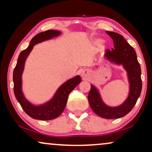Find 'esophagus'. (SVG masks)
Here are the masks:
<instances>
[{
  "label": "esophagus",
  "mask_w": 152,
  "mask_h": 152,
  "mask_svg": "<svg viewBox=\"0 0 152 152\" xmlns=\"http://www.w3.org/2000/svg\"><path fill=\"white\" fill-rule=\"evenodd\" d=\"M89 75H90V71L88 70H82V72H81V75L84 78H86L88 77Z\"/></svg>",
  "instance_id": "34e87169"
}]
</instances>
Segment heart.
<instances>
[{"mask_svg": "<svg viewBox=\"0 0 152 152\" xmlns=\"http://www.w3.org/2000/svg\"><path fill=\"white\" fill-rule=\"evenodd\" d=\"M91 41H92V43H97L98 42V41H99L98 39L93 38L92 39H91ZM101 43H103V42H102V41H101Z\"/></svg>", "mask_w": 152, "mask_h": 152, "instance_id": "heart-1", "label": "heart"}]
</instances>
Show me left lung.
<instances>
[{"instance_id":"1","label":"left lung","mask_w":152,"mask_h":152,"mask_svg":"<svg viewBox=\"0 0 152 152\" xmlns=\"http://www.w3.org/2000/svg\"><path fill=\"white\" fill-rule=\"evenodd\" d=\"M106 33L113 39L114 48L112 50H106L104 58L110 64L122 66L125 70L129 91L123 103L117 107H111L103 101L99 89L95 85L91 84L88 99L91 108L97 115L107 119H115L124 117L129 113L140 97L142 91L141 69L136 51L124 37L109 31H106Z\"/></svg>"}]
</instances>
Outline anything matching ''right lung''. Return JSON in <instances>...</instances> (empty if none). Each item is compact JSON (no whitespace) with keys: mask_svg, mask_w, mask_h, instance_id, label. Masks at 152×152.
<instances>
[{"mask_svg":"<svg viewBox=\"0 0 152 152\" xmlns=\"http://www.w3.org/2000/svg\"><path fill=\"white\" fill-rule=\"evenodd\" d=\"M61 31L48 30L39 33L30 41V45L23 50L18 56L17 63L13 72L14 92L17 101L24 111L33 119L39 120H50L59 117L63 113L67 103L70 93L82 81L80 75H76L62 84L56 91L53 97L41 104H34L25 96L22 89V75L23 73L26 59L35 45L50 40L61 34Z\"/></svg>","mask_w":152,"mask_h":152,"instance_id":"add662e5","label":"right lung"}]
</instances>
